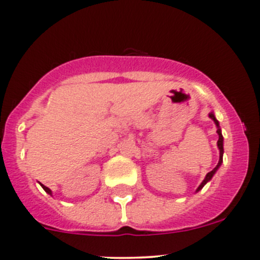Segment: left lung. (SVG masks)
<instances>
[{"label":"left lung","mask_w":260,"mask_h":260,"mask_svg":"<svg viewBox=\"0 0 260 260\" xmlns=\"http://www.w3.org/2000/svg\"><path fill=\"white\" fill-rule=\"evenodd\" d=\"M209 117H210L211 119L214 120L215 124H216V127H217L216 132H217V135H219V140H217V147H219V149H220V158H219V164L216 165V167H215V169L212 170V171H210L208 175H206V177H205V179H204L203 182H201V185L199 186L198 191L201 190V188L204 187V185H205V183L208 182V181H210L211 177L214 176V174H215V172H216V170L219 169V166H220V165H221V162H222V153H224V147H222V135H221V129H220V127H219V122H217L216 118H215V115L212 114V113L209 114Z\"/></svg>","instance_id":"obj_1"}]
</instances>
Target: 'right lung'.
<instances>
[{
  "label": "right lung",
  "instance_id": "right-lung-1",
  "mask_svg": "<svg viewBox=\"0 0 260 260\" xmlns=\"http://www.w3.org/2000/svg\"><path fill=\"white\" fill-rule=\"evenodd\" d=\"M41 186H43V188H44V190L46 191V192H48V193H50V195H51V190H50L49 187H46V186H44V185H41Z\"/></svg>",
  "mask_w": 260,
  "mask_h": 260
}]
</instances>
